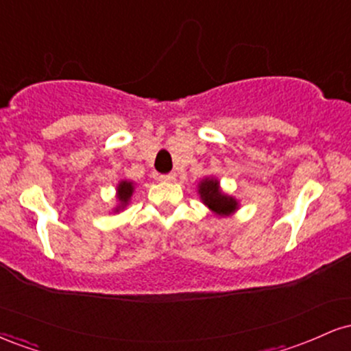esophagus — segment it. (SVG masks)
<instances>
[{
  "instance_id": "esophagus-1",
  "label": "esophagus",
  "mask_w": 351,
  "mask_h": 351,
  "mask_svg": "<svg viewBox=\"0 0 351 351\" xmlns=\"http://www.w3.org/2000/svg\"><path fill=\"white\" fill-rule=\"evenodd\" d=\"M160 180L167 181V183H173V181L176 180V173H168V175H162V176H160Z\"/></svg>"
}]
</instances>
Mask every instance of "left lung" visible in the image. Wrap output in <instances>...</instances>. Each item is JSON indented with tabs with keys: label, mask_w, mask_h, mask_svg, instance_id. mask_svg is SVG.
I'll return each mask as SVG.
<instances>
[{
	"label": "left lung",
	"mask_w": 351,
	"mask_h": 351,
	"mask_svg": "<svg viewBox=\"0 0 351 351\" xmlns=\"http://www.w3.org/2000/svg\"><path fill=\"white\" fill-rule=\"evenodd\" d=\"M198 195L204 206L219 217L232 216L241 206L239 201L234 196L228 195V193H224L221 189L219 180L215 178V176H204L199 181Z\"/></svg>",
	"instance_id": "8db88e82"
}]
</instances>
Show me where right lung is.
Returning <instances> with one entry per match:
<instances>
[{"label": "right lung", "mask_w": 351, "mask_h": 351, "mask_svg": "<svg viewBox=\"0 0 351 351\" xmlns=\"http://www.w3.org/2000/svg\"><path fill=\"white\" fill-rule=\"evenodd\" d=\"M135 193V183L130 180H120L119 184H117L115 198H117V206L114 208V213L123 211L125 208L130 203L132 196Z\"/></svg>", "instance_id": "obj_1"}]
</instances>
